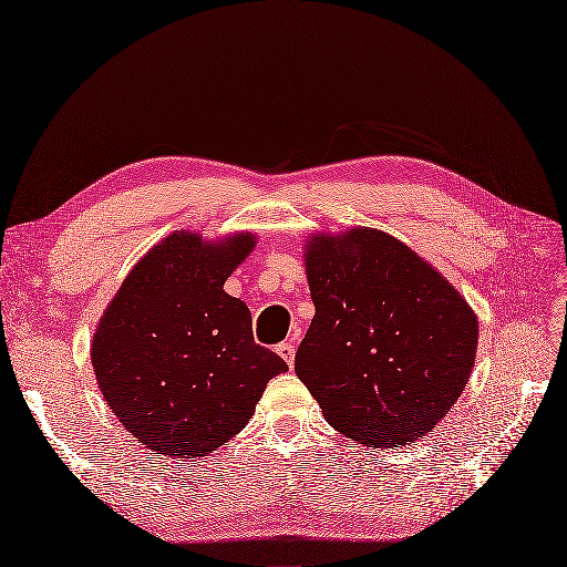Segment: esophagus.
I'll return each instance as SVG.
<instances>
[{
    "instance_id": "obj_1",
    "label": "esophagus",
    "mask_w": 567,
    "mask_h": 567,
    "mask_svg": "<svg viewBox=\"0 0 567 567\" xmlns=\"http://www.w3.org/2000/svg\"><path fill=\"white\" fill-rule=\"evenodd\" d=\"M277 353L288 362V367H292V364H295V341L290 339V341L279 343V346H277Z\"/></svg>"
}]
</instances>
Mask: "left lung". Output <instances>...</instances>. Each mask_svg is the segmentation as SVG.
I'll return each mask as SVG.
<instances>
[{
  "label": "left lung",
  "instance_id": "left-lung-1",
  "mask_svg": "<svg viewBox=\"0 0 567 567\" xmlns=\"http://www.w3.org/2000/svg\"><path fill=\"white\" fill-rule=\"evenodd\" d=\"M305 267L316 316L295 373L337 431L399 447L434 429L475 364L477 316L411 247L375 228L313 233Z\"/></svg>",
  "mask_w": 567,
  "mask_h": 567
}]
</instances>
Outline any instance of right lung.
<instances>
[{
	"label": "right lung",
	"instance_id": "add662e5",
	"mask_svg": "<svg viewBox=\"0 0 567 567\" xmlns=\"http://www.w3.org/2000/svg\"><path fill=\"white\" fill-rule=\"evenodd\" d=\"M254 233L205 239L175 230L128 272L92 337L107 406L154 454L196 460L251 420L288 364L254 341L247 305L224 290Z\"/></svg>",
	"mask_w": 567,
	"mask_h": 567
}]
</instances>
